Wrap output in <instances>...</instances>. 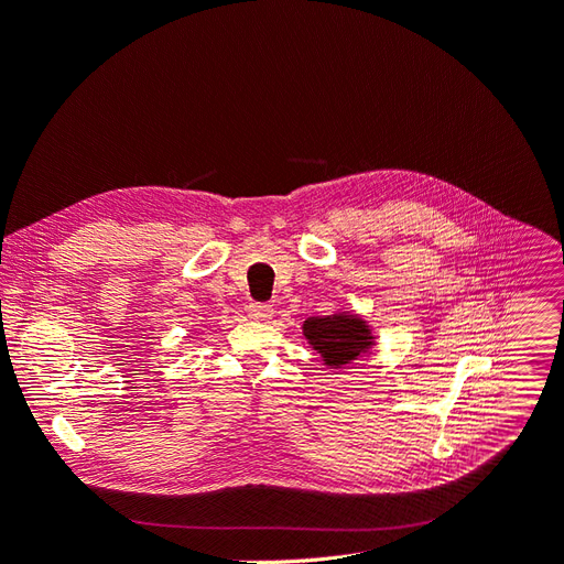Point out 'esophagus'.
<instances>
[{
    "mask_svg": "<svg viewBox=\"0 0 564 564\" xmlns=\"http://www.w3.org/2000/svg\"><path fill=\"white\" fill-rule=\"evenodd\" d=\"M271 314H274V306L271 304H248V316L253 321H267L271 318Z\"/></svg>",
    "mask_w": 564,
    "mask_h": 564,
    "instance_id": "1",
    "label": "esophagus"
}]
</instances>
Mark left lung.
I'll list each match as a JSON object with an SVG mask.
<instances>
[{"instance_id": "obj_1", "label": "left lung", "mask_w": 564, "mask_h": 564, "mask_svg": "<svg viewBox=\"0 0 564 564\" xmlns=\"http://www.w3.org/2000/svg\"><path fill=\"white\" fill-rule=\"evenodd\" d=\"M302 329L311 348L321 352L323 365L329 369H341L350 365L373 346L369 325L352 314L308 318L304 321Z\"/></svg>"}]
</instances>
